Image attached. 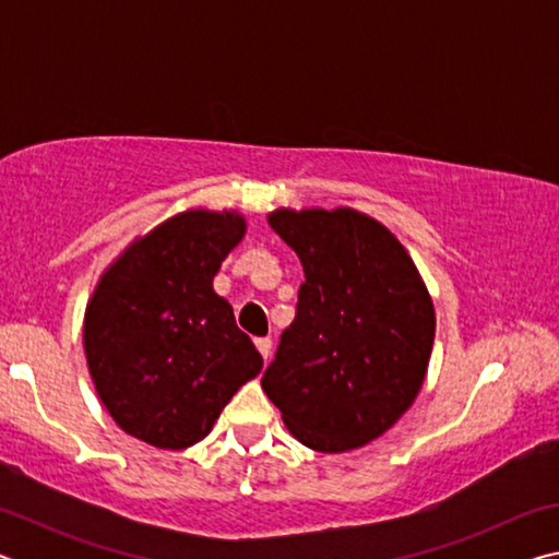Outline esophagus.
<instances>
[{"label": "esophagus", "mask_w": 559, "mask_h": 559, "mask_svg": "<svg viewBox=\"0 0 559 559\" xmlns=\"http://www.w3.org/2000/svg\"><path fill=\"white\" fill-rule=\"evenodd\" d=\"M257 347H259V353H261V357H263V362H269L271 349H273V340H271V337H259V340H257Z\"/></svg>", "instance_id": "1"}]
</instances>
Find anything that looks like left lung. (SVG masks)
Wrapping results in <instances>:
<instances>
[{
    "mask_svg": "<svg viewBox=\"0 0 559 559\" xmlns=\"http://www.w3.org/2000/svg\"><path fill=\"white\" fill-rule=\"evenodd\" d=\"M269 224L298 253L306 281L263 392L306 447H365L421 390L437 325L429 293L404 246L372 216L276 210Z\"/></svg>",
    "mask_w": 559,
    "mask_h": 559,
    "instance_id": "8db88e82",
    "label": "left lung"
}]
</instances>
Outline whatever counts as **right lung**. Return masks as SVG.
Listing matches in <instances>:
<instances>
[{
	"mask_svg": "<svg viewBox=\"0 0 559 559\" xmlns=\"http://www.w3.org/2000/svg\"><path fill=\"white\" fill-rule=\"evenodd\" d=\"M246 222L234 212L177 214L103 273L83 345L100 402L118 427L157 449H187L263 359L212 281Z\"/></svg>",
	"mask_w": 559,
	"mask_h": 559,
	"instance_id": "1",
	"label": "right lung"
}]
</instances>
